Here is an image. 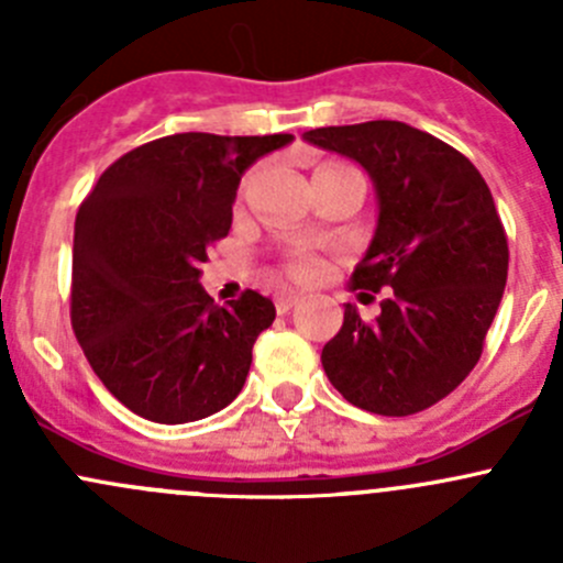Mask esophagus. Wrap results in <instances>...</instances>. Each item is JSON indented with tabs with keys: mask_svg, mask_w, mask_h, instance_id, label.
Masks as SVG:
<instances>
[{
	"mask_svg": "<svg viewBox=\"0 0 563 563\" xmlns=\"http://www.w3.org/2000/svg\"><path fill=\"white\" fill-rule=\"evenodd\" d=\"M297 302H299V294L288 291V294H280V297L275 299V308H277V313H288V310H291Z\"/></svg>",
	"mask_w": 563,
	"mask_h": 563,
	"instance_id": "34e87169",
	"label": "esophagus"
}]
</instances>
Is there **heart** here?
I'll return each mask as SVG.
<instances>
[{
	"label": "heart",
	"instance_id": "1",
	"mask_svg": "<svg viewBox=\"0 0 563 563\" xmlns=\"http://www.w3.org/2000/svg\"><path fill=\"white\" fill-rule=\"evenodd\" d=\"M321 168H334V166H321ZM318 261L310 258V255H291L288 258V275L297 277V280H313L318 275Z\"/></svg>",
	"mask_w": 563,
	"mask_h": 563
}]
</instances>
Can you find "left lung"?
I'll return each mask as SVG.
<instances>
[{"label":"left lung","mask_w":563,"mask_h":563,"mask_svg":"<svg viewBox=\"0 0 563 563\" xmlns=\"http://www.w3.org/2000/svg\"><path fill=\"white\" fill-rule=\"evenodd\" d=\"M302 139L371 176L378 220L351 288L360 299L389 288L373 321L345 305L321 351L323 373L371 413L424 411L474 371L501 305L509 247L490 187L468 157L406 122L316 128Z\"/></svg>","instance_id":"8db88e82"}]
</instances>
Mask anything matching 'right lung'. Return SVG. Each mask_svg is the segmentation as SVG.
Segmentation results:
<instances>
[{"label": "right lung", "instance_id": "right-lung-1", "mask_svg": "<svg viewBox=\"0 0 563 563\" xmlns=\"http://www.w3.org/2000/svg\"><path fill=\"white\" fill-rule=\"evenodd\" d=\"M294 135L176 133L119 157L73 234V332L106 389L150 422L212 417L245 387L275 321L258 291L220 308L198 283L242 174Z\"/></svg>", "mask_w": 563, "mask_h": 563}]
</instances>
